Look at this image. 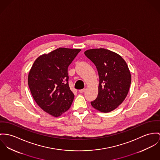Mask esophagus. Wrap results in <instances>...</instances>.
<instances>
[{"mask_svg": "<svg viewBox=\"0 0 160 160\" xmlns=\"http://www.w3.org/2000/svg\"><path fill=\"white\" fill-rule=\"evenodd\" d=\"M85 89H82L79 90V92H80V93H83V92H85Z\"/></svg>", "mask_w": 160, "mask_h": 160, "instance_id": "34e87169", "label": "esophagus"}]
</instances>
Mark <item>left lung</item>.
I'll return each instance as SVG.
<instances>
[{
    "mask_svg": "<svg viewBox=\"0 0 160 160\" xmlns=\"http://www.w3.org/2000/svg\"><path fill=\"white\" fill-rule=\"evenodd\" d=\"M85 55L96 66L99 77L98 98L93 108L102 112L117 108L126 98L131 84V74L119 54L103 48L86 50Z\"/></svg>",
    "mask_w": 160,
    "mask_h": 160,
    "instance_id": "obj_1",
    "label": "left lung"
}]
</instances>
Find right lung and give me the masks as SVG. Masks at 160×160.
I'll use <instances>...</instances> for the list:
<instances>
[{
  "instance_id": "add662e5",
  "label": "right lung",
  "mask_w": 160,
  "mask_h": 160,
  "mask_svg": "<svg viewBox=\"0 0 160 160\" xmlns=\"http://www.w3.org/2000/svg\"><path fill=\"white\" fill-rule=\"evenodd\" d=\"M81 49L60 48L37 58L28 75V85L38 105L54 117L71 107L74 94L68 68Z\"/></svg>"
}]
</instances>
